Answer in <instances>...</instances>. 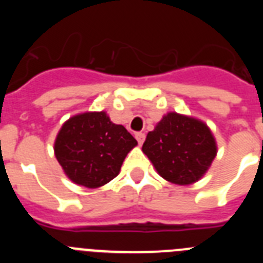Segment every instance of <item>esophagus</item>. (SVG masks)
I'll return each mask as SVG.
<instances>
[{
	"label": "esophagus",
	"instance_id": "1",
	"mask_svg": "<svg viewBox=\"0 0 263 263\" xmlns=\"http://www.w3.org/2000/svg\"><path fill=\"white\" fill-rule=\"evenodd\" d=\"M136 138H137V141H138L139 145H142V143L145 142L146 136H145V133H142V132H138V133H136Z\"/></svg>",
	"mask_w": 263,
	"mask_h": 263
}]
</instances>
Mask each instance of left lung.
I'll list each match as a JSON object with an SVG mask.
<instances>
[{"label": "left lung", "instance_id": "1", "mask_svg": "<svg viewBox=\"0 0 263 263\" xmlns=\"http://www.w3.org/2000/svg\"><path fill=\"white\" fill-rule=\"evenodd\" d=\"M142 152L162 178L175 184H192L206 173L217 147L204 122L168 113L148 132Z\"/></svg>", "mask_w": 263, "mask_h": 263}]
</instances>
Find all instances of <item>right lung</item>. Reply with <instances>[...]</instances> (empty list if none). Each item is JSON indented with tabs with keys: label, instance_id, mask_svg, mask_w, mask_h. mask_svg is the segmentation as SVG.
<instances>
[{
	"label": "right lung",
	"instance_id": "add662e5",
	"mask_svg": "<svg viewBox=\"0 0 263 263\" xmlns=\"http://www.w3.org/2000/svg\"><path fill=\"white\" fill-rule=\"evenodd\" d=\"M136 145V138L122 125L113 124L105 111H88L64 122L53 150L72 182L97 188L118 175Z\"/></svg>",
	"mask_w": 263,
	"mask_h": 263
}]
</instances>
